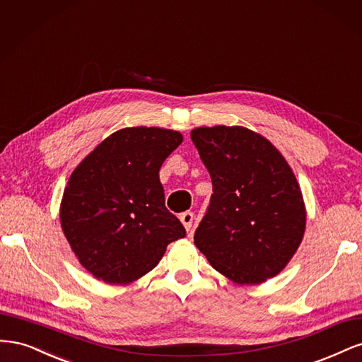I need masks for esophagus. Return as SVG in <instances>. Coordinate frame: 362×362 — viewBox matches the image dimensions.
<instances>
[{
    "label": "esophagus",
    "mask_w": 362,
    "mask_h": 362,
    "mask_svg": "<svg viewBox=\"0 0 362 362\" xmlns=\"http://www.w3.org/2000/svg\"><path fill=\"white\" fill-rule=\"evenodd\" d=\"M180 221L184 225L185 231H192V226H193V221H194V214L192 211H185L180 216Z\"/></svg>",
    "instance_id": "1"
}]
</instances>
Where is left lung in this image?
Listing matches in <instances>:
<instances>
[{
    "label": "left lung",
    "instance_id": "left-lung-1",
    "mask_svg": "<svg viewBox=\"0 0 362 362\" xmlns=\"http://www.w3.org/2000/svg\"><path fill=\"white\" fill-rule=\"evenodd\" d=\"M190 137L213 182L194 245L238 284L278 275L305 233L302 193L287 161L243 127L196 128Z\"/></svg>",
    "mask_w": 362,
    "mask_h": 362
}]
</instances>
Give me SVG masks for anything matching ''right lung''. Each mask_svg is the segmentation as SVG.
<instances>
[{
  "label": "right lung",
  "mask_w": 362,
  "mask_h": 362,
  "mask_svg": "<svg viewBox=\"0 0 362 362\" xmlns=\"http://www.w3.org/2000/svg\"><path fill=\"white\" fill-rule=\"evenodd\" d=\"M182 144L177 131L124 128L74 170L60 208L63 233L81 264L107 284H128L154 269L185 235L164 205L158 172Z\"/></svg>",
  "instance_id": "obj_1"
}]
</instances>
